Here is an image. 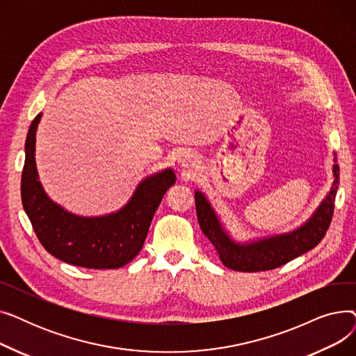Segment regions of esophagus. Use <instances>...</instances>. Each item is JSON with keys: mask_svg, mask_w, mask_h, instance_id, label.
Instances as JSON below:
<instances>
[{"mask_svg": "<svg viewBox=\"0 0 356 356\" xmlns=\"http://www.w3.org/2000/svg\"><path fill=\"white\" fill-rule=\"evenodd\" d=\"M180 163H181V165H189V163H191L189 154H184V156L180 159Z\"/></svg>", "mask_w": 356, "mask_h": 356, "instance_id": "34e87169", "label": "esophagus"}]
</instances>
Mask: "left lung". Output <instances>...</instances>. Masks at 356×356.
Listing matches in <instances>:
<instances>
[{
    "label": "left lung",
    "instance_id": "left-lung-1",
    "mask_svg": "<svg viewBox=\"0 0 356 356\" xmlns=\"http://www.w3.org/2000/svg\"><path fill=\"white\" fill-rule=\"evenodd\" d=\"M336 163V157H333ZM333 183L329 193L300 228L289 234L259 238L252 242H236L222 227V223L202 192H195L196 213L202 232L212 242L222 264L244 273L267 271L287 264L289 261L314 248L323 239L334 209V197L339 184V165L333 164Z\"/></svg>",
    "mask_w": 356,
    "mask_h": 356
}]
</instances>
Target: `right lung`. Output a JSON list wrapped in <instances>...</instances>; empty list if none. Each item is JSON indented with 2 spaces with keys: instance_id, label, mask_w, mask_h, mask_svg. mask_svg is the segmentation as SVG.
<instances>
[{
  "instance_id": "obj_1",
  "label": "right lung",
  "mask_w": 356,
  "mask_h": 356,
  "mask_svg": "<svg viewBox=\"0 0 356 356\" xmlns=\"http://www.w3.org/2000/svg\"><path fill=\"white\" fill-rule=\"evenodd\" d=\"M37 115L26 140L22 175V202L33 229L49 254L67 264L114 270L133 261L141 251L149 223L176 176L172 168L140 181L134 195L120 211L104 216H79L54 203L44 192L35 167Z\"/></svg>"
}]
</instances>
